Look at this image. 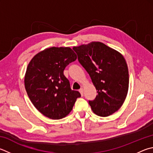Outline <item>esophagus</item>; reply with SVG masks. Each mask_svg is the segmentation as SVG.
I'll return each instance as SVG.
<instances>
[{
  "instance_id": "1",
  "label": "esophagus",
  "mask_w": 153,
  "mask_h": 153,
  "mask_svg": "<svg viewBox=\"0 0 153 153\" xmlns=\"http://www.w3.org/2000/svg\"><path fill=\"white\" fill-rule=\"evenodd\" d=\"M79 91L80 92V94H81V95L83 96V95H84V89L81 88V89H80V90H79Z\"/></svg>"
}]
</instances>
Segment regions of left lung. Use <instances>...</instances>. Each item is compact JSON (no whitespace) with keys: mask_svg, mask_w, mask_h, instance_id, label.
<instances>
[{"mask_svg":"<svg viewBox=\"0 0 153 153\" xmlns=\"http://www.w3.org/2000/svg\"><path fill=\"white\" fill-rule=\"evenodd\" d=\"M73 49L98 93L94 100L89 101L91 110L100 116L112 114L123 104L128 90V69L123 55L101 42Z\"/></svg>","mask_w":153,"mask_h":153,"instance_id":"obj_1","label":"left lung"}]
</instances>
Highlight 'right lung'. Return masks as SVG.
I'll return each instance as SVG.
<instances>
[{"mask_svg": "<svg viewBox=\"0 0 153 153\" xmlns=\"http://www.w3.org/2000/svg\"><path fill=\"white\" fill-rule=\"evenodd\" d=\"M70 48H48L30 60L25 76V86L30 100L46 117L59 120L71 112L81 94L72 90L63 74L66 66L76 61Z\"/></svg>", "mask_w": 153, "mask_h": 153, "instance_id": "obj_1", "label": "right lung"}]
</instances>
